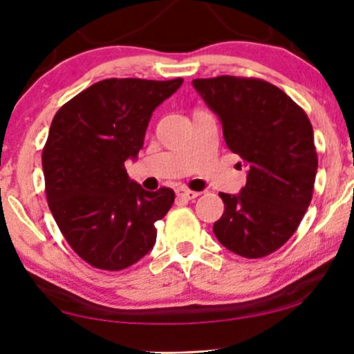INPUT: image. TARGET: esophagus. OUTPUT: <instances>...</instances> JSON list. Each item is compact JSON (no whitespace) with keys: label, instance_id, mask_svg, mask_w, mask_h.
Returning <instances> with one entry per match:
<instances>
[{"label":"esophagus","instance_id":"34e87169","mask_svg":"<svg viewBox=\"0 0 354 354\" xmlns=\"http://www.w3.org/2000/svg\"><path fill=\"white\" fill-rule=\"evenodd\" d=\"M176 195L178 198H182V200H195V198H198V195H200V193L180 187V188H177V190H176Z\"/></svg>","mask_w":354,"mask_h":354}]
</instances>
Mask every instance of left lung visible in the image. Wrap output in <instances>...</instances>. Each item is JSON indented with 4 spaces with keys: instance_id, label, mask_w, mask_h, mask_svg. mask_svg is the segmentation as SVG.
<instances>
[{
    "instance_id": "left-lung-1",
    "label": "left lung",
    "mask_w": 354,
    "mask_h": 354,
    "mask_svg": "<svg viewBox=\"0 0 354 354\" xmlns=\"http://www.w3.org/2000/svg\"><path fill=\"white\" fill-rule=\"evenodd\" d=\"M219 115L227 147L248 166L239 195L219 193L217 240L243 258H264L288 241L313 198L317 153L308 115L269 82L219 75L192 82Z\"/></svg>"
}]
</instances>
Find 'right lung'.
Wrapping results in <instances>:
<instances>
[{
  "mask_svg": "<svg viewBox=\"0 0 354 354\" xmlns=\"http://www.w3.org/2000/svg\"><path fill=\"white\" fill-rule=\"evenodd\" d=\"M182 82H96L53 119L41 154L48 206L71 248L96 269L129 268L156 241L154 222L176 193L147 192L124 164L137 158L153 111Z\"/></svg>",
  "mask_w": 354,
  "mask_h": 354,
  "instance_id": "obj_1",
  "label": "right lung"
}]
</instances>
